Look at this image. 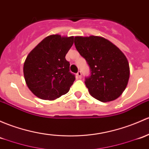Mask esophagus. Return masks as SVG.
<instances>
[{"label":"esophagus","instance_id":"esophagus-1","mask_svg":"<svg viewBox=\"0 0 149 149\" xmlns=\"http://www.w3.org/2000/svg\"><path fill=\"white\" fill-rule=\"evenodd\" d=\"M76 76H77V77L79 78V79H81V77H82V74H81V71H79L77 73H76Z\"/></svg>","mask_w":149,"mask_h":149}]
</instances>
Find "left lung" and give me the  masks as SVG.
Returning a JSON list of instances; mask_svg holds the SVG:
<instances>
[{
  "mask_svg": "<svg viewBox=\"0 0 149 149\" xmlns=\"http://www.w3.org/2000/svg\"><path fill=\"white\" fill-rule=\"evenodd\" d=\"M74 43L91 71L85 81L89 93L101 102L118 98L129 79L126 56L113 43L101 36H76Z\"/></svg>",
  "mask_w": 149,
  "mask_h": 149,
  "instance_id": "obj_1",
  "label": "left lung"
}]
</instances>
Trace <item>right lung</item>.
Masks as SVG:
<instances>
[{
    "label": "right lung",
    "mask_w": 149,
    "mask_h": 149,
    "mask_svg": "<svg viewBox=\"0 0 149 149\" xmlns=\"http://www.w3.org/2000/svg\"><path fill=\"white\" fill-rule=\"evenodd\" d=\"M74 37L51 35L45 38L28 55L23 74L29 88L43 100L54 101L68 93L75 81L65 55Z\"/></svg>",
    "instance_id": "obj_1"
}]
</instances>
